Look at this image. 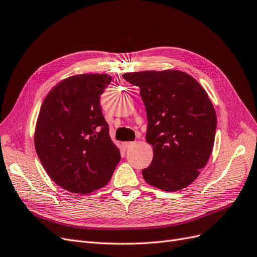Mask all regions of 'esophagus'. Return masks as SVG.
Wrapping results in <instances>:
<instances>
[{
	"mask_svg": "<svg viewBox=\"0 0 257 257\" xmlns=\"http://www.w3.org/2000/svg\"><path fill=\"white\" fill-rule=\"evenodd\" d=\"M135 143L134 142H125V143H122V146L123 147H125L126 148V150H127V148H129V147H131L132 145H134Z\"/></svg>",
	"mask_w": 257,
	"mask_h": 257,
	"instance_id": "obj_1",
	"label": "esophagus"
}]
</instances>
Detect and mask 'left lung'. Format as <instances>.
<instances>
[{
  "mask_svg": "<svg viewBox=\"0 0 257 257\" xmlns=\"http://www.w3.org/2000/svg\"><path fill=\"white\" fill-rule=\"evenodd\" d=\"M140 88L147 115L146 141L153 145L147 184L177 191L192 184L208 161L217 129V115L205 89L178 70L122 74Z\"/></svg>",
  "mask_w": 257,
  "mask_h": 257,
  "instance_id": "8db88e82",
  "label": "left lung"
}]
</instances>
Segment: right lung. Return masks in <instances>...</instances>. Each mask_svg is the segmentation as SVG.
Listing matches in <instances>:
<instances>
[{
	"mask_svg": "<svg viewBox=\"0 0 257 257\" xmlns=\"http://www.w3.org/2000/svg\"><path fill=\"white\" fill-rule=\"evenodd\" d=\"M107 74H77L54 86L41 105L35 131L38 158L54 183L73 193L104 187L120 161L100 96Z\"/></svg>",
	"mask_w": 257,
	"mask_h": 257,
	"instance_id": "right-lung-1",
	"label": "right lung"
}]
</instances>
